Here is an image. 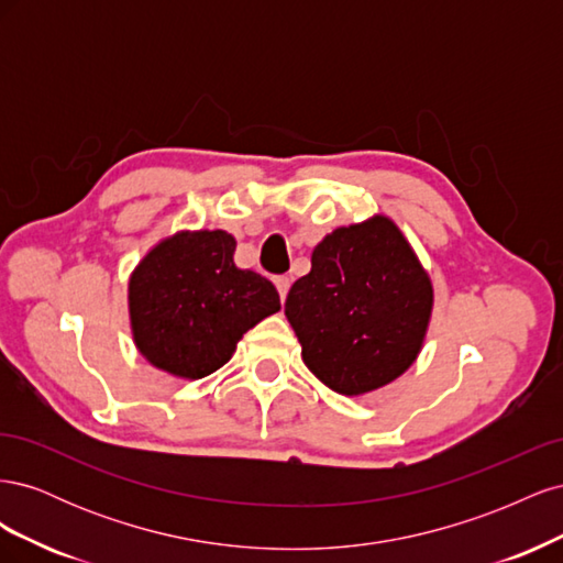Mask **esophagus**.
Returning <instances> with one entry per match:
<instances>
[{"label":"esophagus","mask_w":563,"mask_h":563,"mask_svg":"<svg viewBox=\"0 0 563 563\" xmlns=\"http://www.w3.org/2000/svg\"><path fill=\"white\" fill-rule=\"evenodd\" d=\"M275 286H277V291H279V298L284 300L286 294H288V288H291V279H288L286 275H282V277L275 279Z\"/></svg>","instance_id":"esophagus-1"}]
</instances>
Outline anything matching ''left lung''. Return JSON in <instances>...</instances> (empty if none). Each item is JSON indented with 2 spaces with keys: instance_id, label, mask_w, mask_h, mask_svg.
Masks as SVG:
<instances>
[{
  "instance_id": "obj_1",
  "label": "left lung",
  "mask_w": 563,
  "mask_h": 563,
  "mask_svg": "<svg viewBox=\"0 0 563 563\" xmlns=\"http://www.w3.org/2000/svg\"><path fill=\"white\" fill-rule=\"evenodd\" d=\"M434 286L389 216L335 228L286 296L300 356L338 395L362 397L411 368L428 338Z\"/></svg>"
}]
</instances>
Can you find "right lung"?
I'll return each mask as SVG.
<instances>
[{
	"instance_id": "add662e5",
	"label": "right lung",
	"mask_w": 563,
	"mask_h": 563,
	"mask_svg": "<svg viewBox=\"0 0 563 563\" xmlns=\"http://www.w3.org/2000/svg\"><path fill=\"white\" fill-rule=\"evenodd\" d=\"M225 230H178L152 246L129 275V323L145 360L180 380L225 366L236 343L282 310L277 288L234 263Z\"/></svg>"
}]
</instances>
